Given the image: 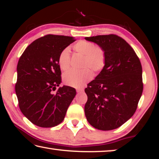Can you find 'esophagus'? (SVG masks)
<instances>
[{
	"mask_svg": "<svg viewBox=\"0 0 159 159\" xmlns=\"http://www.w3.org/2000/svg\"><path fill=\"white\" fill-rule=\"evenodd\" d=\"M76 92H77L78 93H83V89H77V90H76Z\"/></svg>",
	"mask_w": 159,
	"mask_h": 159,
	"instance_id": "esophagus-1",
	"label": "esophagus"
}]
</instances>
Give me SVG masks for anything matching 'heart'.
I'll use <instances>...</instances> for the list:
<instances>
[{
    "label": "heart",
    "instance_id": "heart-1",
    "mask_svg": "<svg viewBox=\"0 0 159 159\" xmlns=\"http://www.w3.org/2000/svg\"><path fill=\"white\" fill-rule=\"evenodd\" d=\"M74 50L83 55L81 71L71 70L64 74L63 80L66 85L74 88H81L92 79L93 72H99L104 69L106 64V54L100 47H97L95 43L84 41H78L74 45ZM58 64L62 71H66L70 66V54L68 48L61 51L58 57Z\"/></svg>",
    "mask_w": 159,
    "mask_h": 159
}]
</instances>
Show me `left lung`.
Masks as SVG:
<instances>
[{
    "instance_id": "8db88e82",
    "label": "left lung",
    "mask_w": 159,
    "mask_h": 159,
    "mask_svg": "<svg viewBox=\"0 0 159 159\" xmlns=\"http://www.w3.org/2000/svg\"><path fill=\"white\" fill-rule=\"evenodd\" d=\"M106 54V64L85 92V114L96 129L111 130L128 120L135 112L142 91V69L132 47L114 34L85 37Z\"/></svg>"
}]
</instances>
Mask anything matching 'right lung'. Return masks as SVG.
<instances>
[{
    "label": "right lung",
    "instance_id": "1",
    "mask_svg": "<svg viewBox=\"0 0 159 159\" xmlns=\"http://www.w3.org/2000/svg\"><path fill=\"white\" fill-rule=\"evenodd\" d=\"M76 40L73 37L48 34L32 42L19 60L15 84L19 107L34 125L52 128L63 121L76 92L61 82L58 57Z\"/></svg>",
    "mask_w": 159,
    "mask_h": 159
}]
</instances>
